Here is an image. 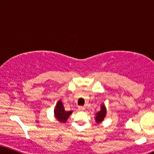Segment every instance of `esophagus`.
I'll return each instance as SVG.
<instances>
[{
    "label": "esophagus",
    "instance_id": "obj_1",
    "mask_svg": "<svg viewBox=\"0 0 154 154\" xmlns=\"http://www.w3.org/2000/svg\"><path fill=\"white\" fill-rule=\"evenodd\" d=\"M85 109V107H83V106H79V110H83V109Z\"/></svg>",
    "mask_w": 154,
    "mask_h": 154
}]
</instances>
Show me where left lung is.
<instances>
[{
    "label": "left lung",
    "mask_w": 154,
    "mask_h": 154,
    "mask_svg": "<svg viewBox=\"0 0 154 154\" xmlns=\"http://www.w3.org/2000/svg\"><path fill=\"white\" fill-rule=\"evenodd\" d=\"M106 108H105L104 104H103V105H101V109L98 112L96 113V116L95 117V119L97 123H100L103 121L104 118L106 116Z\"/></svg>",
    "instance_id": "left-lung-1"
}]
</instances>
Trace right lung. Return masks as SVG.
<instances>
[{
  "label": "right lung",
  "instance_id": "right-lung-1",
  "mask_svg": "<svg viewBox=\"0 0 154 154\" xmlns=\"http://www.w3.org/2000/svg\"><path fill=\"white\" fill-rule=\"evenodd\" d=\"M72 113V111H66L61 100L58 101L54 109V116L60 122H66Z\"/></svg>",
  "mask_w": 154,
  "mask_h": 154
}]
</instances>
